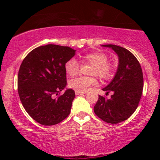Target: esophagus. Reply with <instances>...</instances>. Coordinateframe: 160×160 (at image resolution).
<instances>
[{"instance_id": "obj_1", "label": "esophagus", "mask_w": 160, "mask_h": 160, "mask_svg": "<svg viewBox=\"0 0 160 160\" xmlns=\"http://www.w3.org/2000/svg\"><path fill=\"white\" fill-rule=\"evenodd\" d=\"M85 92H79V91H75V94L77 95H82V94H85Z\"/></svg>"}]
</instances>
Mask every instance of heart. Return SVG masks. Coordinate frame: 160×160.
<instances>
[{"label":"heart","instance_id":"obj_1","mask_svg":"<svg viewBox=\"0 0 160 160\" xmlns=\"http://www.w3.org/2000/svg\"><path fill=\"white\" fill-rule=\"evenodd\" d=\"M86 62L91 64L90 74L97 75L103 80H111L114 77L117 71V65L114 62L108 61L107 54L101 51L88 52L82 56ZM67 74L70 76H74L79 73L80 64L74 58L68 60L65 65ZM97 84V79L95 77L80 76L70 80L69 86L71 89L79 92H86L91 87Z\"/></svg>","mask_w":160,"mask_h":160}]
</instances>
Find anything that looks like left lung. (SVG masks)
I'll return each mask as SVG.
<instances>
[{"label": "left lung", "mask_w": 160, "mask_h": 160, "mask_svg": "<svg viewBox=\"0 0 160 160\" xmlns=\"http://www.w3.org/2000/svg\"><path fill=\"white\" fill-rule=\"evenodd\" d=\"M119 57V65L113 80L104 88L107 92H113L111 98L98 95L94 112L97 117L111 124L127 120L138 106L144 86V79L141 65L128 49L117 45L106 44Z\"/></svg>", "instance_id": "left-lung-1"}]
</instances>
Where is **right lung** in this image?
<instances>
[{
	"label": "right lung",
	"instance_id": "obj_1",
	"mask_svg": "<svg viewBox=\"0 0 160 160\" xmlns=\"http://www.w3.org/2000/svg\"><path fill=\"white\" fill-rule=\"evenodd\" d=\"M74 55L71 47L48 44L33 49L22 62L18 73L20 101L40 124H58L69 115L74 91L60 92L67 85L65 65Z\"/></svg>",
	"mask_w": 160,
	"mask_h": 160
}]
</instances>
